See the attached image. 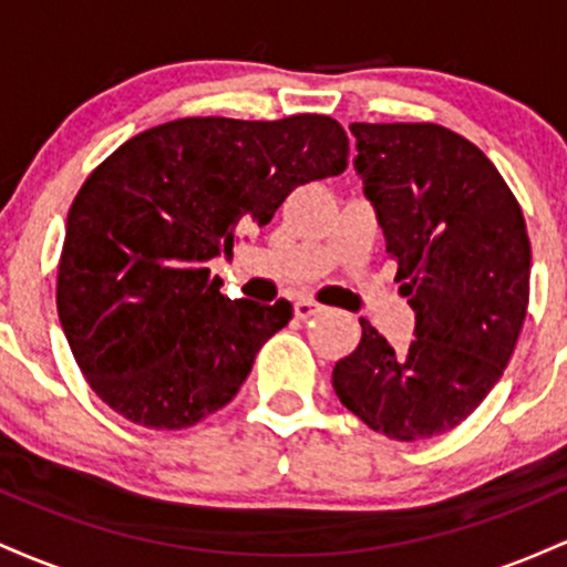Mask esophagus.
<instances>
[{"mask_svg": "<svg viewBox=\"0 0 567 567\" xmlns=\"http://www.w3.org/2000/svg\"><path fill=\"white\" fill-rule=\"evenodd\" d=\"M292 309H296L298 320H303V322L311 320V317L322 315V306L315 303V301H296V306H292Z\"/></svg>", "mask_w": 567, "mask_h": 567, "instance_id": "34e87169", "label": "esophagus"}]
</instances>
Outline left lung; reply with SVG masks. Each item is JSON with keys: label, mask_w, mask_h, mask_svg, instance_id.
I'll use <instances>...</instances> for the list:
<instances>
[{"label": "left lung", "mask_w": 567, "mask_h": 567, "mask_svg": "<svg viewBox=\"0 0 567 567\" xmlns=\"http://www.w3.org/2000/svg\"><path fill=\"white\" fill-rule=\"evenodd\" d=\"M354 171L396 258L415 338L394 351L368 320L336 362L338 400L373 432L415 442L451 432L496 386L523 330L530 243L493 162L429 122L349 127Z\"/></svg>", "instance_id": "obj_1"}]
</instances>
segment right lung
<instances>
[{
	"label": "right lung",
	"mask_w": 567,
	"mask_h": 567,
	"mask_svg": "<svg viewBox=\"0 0 567 567\" xmlns=\"http://www.w3.org/2000/svg\"><path fill=\"white\" fill-rule=\"evenodd\" d=\"M347 157V133L322 114L186 116L97 165L58 266V315L93 392L146 429L194 426L231 402L292 306L229 301L210 261Z\"/></svg>",
	"instance_id": "1"
}]
</instances>
